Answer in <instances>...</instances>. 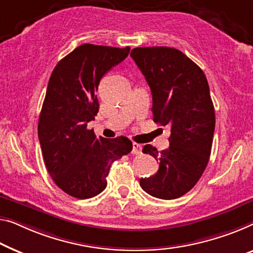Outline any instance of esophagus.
Masks as SVG:
<instances>
[{
    "instance_id": "esophagus-1",
    "label": "esophagus",
    "mask_w": 253,
    "mask_h": 253,
    "mask_svg": "<svg viewBox=\"0 0 253 253\" xmlns=\"http://www.w3.org/2000/svg\"><path fill=\"white\" fill-rule=\"evenodd\" d=\"M133 154H141L142 153V146L138 143H133V151H131Z\"/></svg>"
}]
</instances>
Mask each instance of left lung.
I'll return each instance as SVG.
<instances>
[{"mask_svg":"<svg viewBox=\"0 0 253 253\" xmlns=\"http://www.w3.org/2000/svg\"><path fill=\"white\" fill-rule=\"evenodd\" d=\"M130 56L151 88L153 122L170 128L169 148L160 153L151 144L143 148L159 161V169L139 185L154 198H180L198 183L211 153L216 118L208 81L176 48L136 47Z\"/></svg>","mask_w":253,"mask_h":253,"instance_id":"1","label":"left lung"}]
</instances>
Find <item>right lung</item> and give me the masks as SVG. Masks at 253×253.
<instances>
[{
	"instance_id": "right-lung-1",
	"label": "right lung",
	"mask_w": 253,
	"mask_h": 253,
	"mask_svg": "<svg viewBox=\"0 0 253 253\" xmlns=\"http://www.w3.org/2000/svg\"><path fill=\"white\" fill-rule=\"evenodd\" d=\"M130 47L83 44L60 60L52 71L39 119L44 163L65 193L89 199L107 186L111 164L133 149L125 136L96 137L87 123L99 111L96 90Z\"/></svg>"
}]
</instances>
